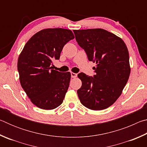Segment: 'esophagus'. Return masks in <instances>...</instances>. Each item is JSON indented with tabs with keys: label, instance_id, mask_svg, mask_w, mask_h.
<instances>
[{
	"label": "esophagus",
	"instance_id": "1",
	"mask_svg": "<svg viewBox=\"0 0 147 147\" xmlns=\"http://www.w3.org/2000/svg\"><path fill=\"white\" fill-rule=\"evenodd\" d=\"M71 77H72V78H76V77L77 76V74H76V73H71Z\"/></svg>",
	"mask_w": 147,
	"mask_h": 147
}]
</instances>
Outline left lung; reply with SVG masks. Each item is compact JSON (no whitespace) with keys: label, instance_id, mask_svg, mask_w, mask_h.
<instances>
[{"label":"left lung","instance_id":"obj_1","mask_svg":"<svg viewBox=\"0 0 147 147\" xmlns=\"http://www.w3.org/2000/svg\"><path fill=\"white\" fill-rule=\"evenodd\" d=\"M73 32L89 60L96 64L93 77L83 73L78 74L82 80L77 91L80 100L92 110L108 108L120 96L130 76L127 47L119 37L102 28Z\"/></svg>","mask_w":147,"mask_h":147}]
</instances>
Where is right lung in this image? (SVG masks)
Listing matches in <instances>:
<instances>
[{
    "mask_svg": "<svg viewBox=\"0 0 147 147\" xmlns=\"http://www.w3.org/2000/svg\"><path fill=\"white\" fill-rule=\"evenodd\" d=\"M74 38L71 30L47 28L27 41L20 54L17 69L22 88L32 103L43 109H53L63 102L69 86L71 73L52 69L67 42Z\"/></svg>",
    "mask_w": 147,
    "mask_h": 147,
    "instance_id": "obj_1",
    "label": "right lung"
}]
</instances>
